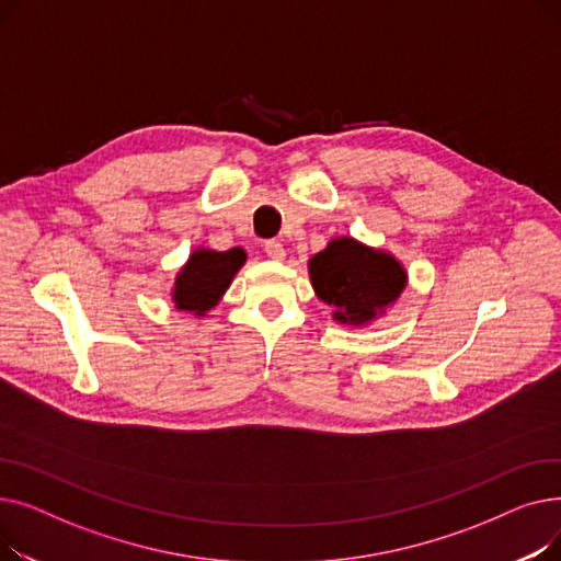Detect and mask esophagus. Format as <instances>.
Instances as JSON below:
<instances>
[{"label": "esophagus", "mask_w": 561, "mask_h": 561, "mask_svg": "<svg viewBox=\"0 0 561 561\" xmlns=\"http://www.w3.org/2000/svg\"><path fill=\"white\" fill-rule=\"evenodd\" d=\"M265 254L275 261H284V256H286L284 245L279 241H265Z\"/></svg>", "instance_id": "esophagus-1"}]
</instances>
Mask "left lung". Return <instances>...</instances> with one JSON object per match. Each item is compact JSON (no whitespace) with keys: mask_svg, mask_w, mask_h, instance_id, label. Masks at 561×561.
Segmentation results:
<instances>
[{"mask_svg":"<svg viewBox=\"0 0 561 561\" xmlns=\"http://www.w3.org/2000/svg\"><path fill=\"white\" fill-rule=\"evenodd\" d=\"M318 300L334 307L339 325L368 328L396 307L409 284L402 261L389 250L373 248L355 236H336L307 261Z\"/></svg>","mask_w":561,"mask_h":561,"instance_id":"left-lung-1","label":"left lung"}]
</instances>
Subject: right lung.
Instances as JSON below:
<instances>
[{
  "instance_id": "right-lung-1",
  "label": "right lung",
  "mask_w": 561,
  "mask_h": 561,
  "mask_svg": "<svg viewBox=\"0 0 561 561\" xmlns=\"http://www.w3.org/2000/svg\"><path fill=\"white\" fill-rule=\"evenodd\" d=\"M245 261L248 254L243 248H231L225 252L195 248L180 273H176L170 288V300L174 309L193 313L195 318H204L222 300Z\"/></svg>"
}]
</instances>
